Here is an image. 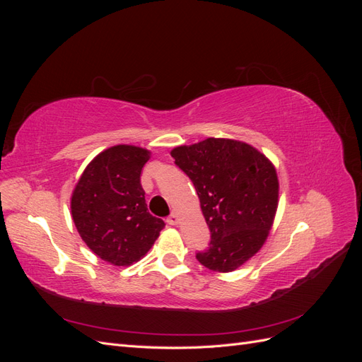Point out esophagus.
<instances>
[{
	"label": "esophagus",
	"mask_w": 362,
	"mask_h": 362,
	"mask_svg": "<svg viewBox=\"0 0 362 362\" xmlns=\"http://www.w3.org/2000/svg\"><path fill=\"white\" fill-rule=\"evenodd\" d=\"M166 222H168L169 225H178V222H180V217H178V214H177V213H172V214L166 218Z\"/></svg>",
	"instance_id": "esophagus-1"
}]
</instances>
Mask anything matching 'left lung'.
<instances>
[{
  "label": "left lung",
  "mask_w": 362,
  "mask_h": 362,
  "mask_svg": "<svg viewBox=\"0 0 362 362\" xmlns=\"http://www.w3.org/2000/svg\"><path fill=\"white\" fill-rule=\"evenodd\" d=\"M192 180L211 240L196 259L213 272H233L264 245L278 208L279 182L272 161L245 141L205 139L172 149Z\"/></svg>",
  "instance_id": "8db88e82"
}]
</instances>
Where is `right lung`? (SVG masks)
<instances>
[{
	"label": "right lung",
	"instance_id": "1",
	"mask_svg": "<svg viewBox=\"0 0 362 362\" xmlns=\"http://www.w3.org/2000/svg\"><path fill=\"white\" fill-rule=\"evenodd\" d=\"M151 152L116 145L98 154L76 182L71 211L76 231L95 255L129 266L146 255L164 228L148 211L140 173Z\"/></svg>",
	"mask_w": 362,
	"mask_h": 362
}]
</instances>
